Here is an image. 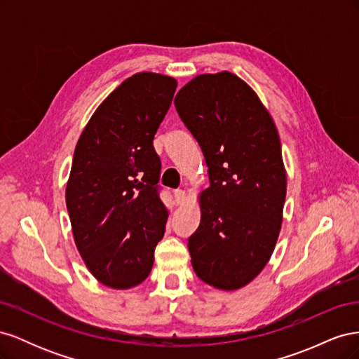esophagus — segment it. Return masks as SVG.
Here are the masks:
<instances>
[{
    "label": "esophagus",
    "instance_id": "esophagus-1",
    "mask_svg": "<svg viewBox=\"0 0 359 359\" xmlns=\"http://www.w3.org/2000/svg\"><path fill=\"white\" fill-rule=\"evenodd\" d=\"M175 202H177V205H182L184 202L187 201V191L186 190H181V189H178V190H175Z\"/></svg>",
    "mask_w": 359,
    "mask_h": 359
}]
</instances>
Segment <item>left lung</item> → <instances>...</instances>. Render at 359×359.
<instances>
[{"label": "left lung", "instance_id": "1", "mask_svg": "<svg viewBox=\"0 0 359 359\" xmlns=\"http://www.w3.org/2000/svg\"><path fill=\"white\" fill-rule=\"evenodd\" d=\"M180 118L198 140L210 187L189 238L196 276L236 290L265 268L283 222L286 169L277 127L257 94L231 72L199 74L178 91Z\"/></svg>", "mask_w": 359, "mask_h": 359}]
</instances>
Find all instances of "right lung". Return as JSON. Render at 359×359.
I'll return each mask as SVG.
<instances>
[{
  "mask_svg": "<svg viewBox=\"0 0 359 359\" xmlns=\"http://www.w3.org/2000/svg\"><path fill=\"white\" fill-rule=\"evenodd\" d=\"M177 85L165 74H133L97 107L76 144L66 187L72 231L86 268L107 287L142 283L165 235L153 139Z\"/></svg>",
  "mask_w": 359,
  "mask_h": 359,
  "instance_id": "right-lung-1",
  "label": "right lung"
}]
</instances>
